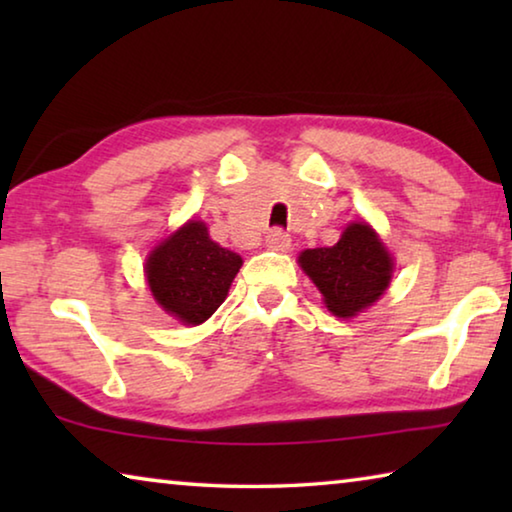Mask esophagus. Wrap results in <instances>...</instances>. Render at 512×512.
<instances>
[{"label":"esophagus","mask_w":512,"mask_h":512,"mask_svg":"<svg viewBox=\"0 0 512 512\" xmlns=\"http://www.w3.org/2000/svg\"><path fill=\"white\" fill-rule=\"evenodd\" d=\"M266 246L271 250H277V253H284V250H289V246H291V237L287 235V232H282L280 228L271 230L266 235Z\"/></svg>","instance_id":"1"}]
</instances>
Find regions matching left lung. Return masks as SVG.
Masks as SVG:
<instances>
[{
    "instance_id": "obj_1",
    "label": "left lung",
    "mask_w": 512,
    "mask_h": 512,
    "mask_svg": "<svg viewBox=\"0 0 512 512\" xmlns=\"http://www.w3.org/2000/svg\"><path fill=\"white\" fill-rule=\"evenodd\" d=\"M298 262L339 318L357 316L377 302L393 275V257L366 221L350 223L334 246L302 250Z\"/></svg>"
}]
</instances>
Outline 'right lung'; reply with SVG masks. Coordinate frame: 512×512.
<instances>
[{
    "mask_svg": "<svg viewBox=\"0 0 512 512\" xmlns=\"http://www.w3.org/2000/svg\"><path fill=\"white\" fill-rule=\"evenodd\" d=\"M241 257L210 239L203 221H187L151 250L144 273L158 305L185 325H201L228 296Z\"/></svg>",
    "mask_w": 512,
    "mask_h": 512,
    "instance_id": "1",
    "label": "right lung"
}]
</instances>
